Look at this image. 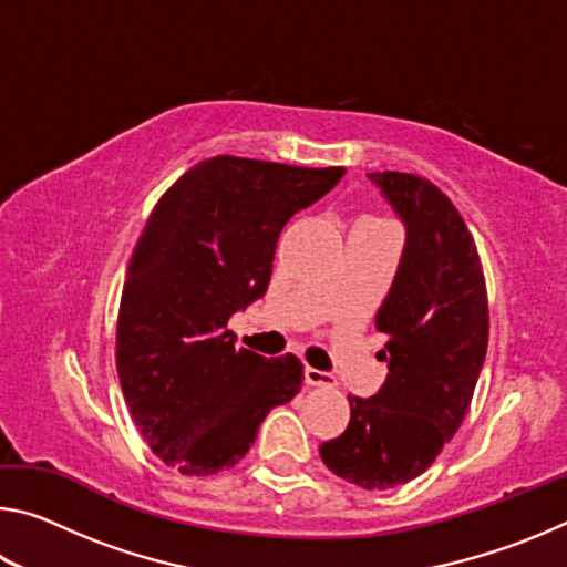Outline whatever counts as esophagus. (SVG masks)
<instances>
[{"mask_svg": "<svg viewBox=\"0 0 567 567\" xmlns=\"http://www.w3.org/2000/svg\"><path fill=\"white\" fill-rule=\"evenodd\" d=\"M305 382H307V385H334V378L330 375V372L318 370V368H310V364H307V368H305Z\"/></svg>", "mask_w": 567, "mask_h": 567, "instance_id": "obj_1", "label": "esophagus"}]
</instances>
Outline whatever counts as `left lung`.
<instances>
[{
	"label": "left lung",
	"instance_id": "8db88e82",
	"mask_svg": "<svg viewBox=\"0 0 567 567\" xmlns=\"http://www.w3.org/2000/svg\"><path fill=\"white\" fill-rule=\"evenodd\" d=\"M368 177L405 225L375 318L390 372L372 398H348V430L320 455L348 483L390 491L425 473L463 422L487 352V297L473 235L443 192L402 172Z\"/></svg>",
	"mask_w": 567,
	"mask_h": 567
}]
</instances>
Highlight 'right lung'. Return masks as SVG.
<instances>
[{"mask_svg": "<svg viewBox=\"0 0 567 567\" xmlns=\"http://www.w3.org/2000/svg\"><path fill=\"white\" fill-rule=\"evenodd\" d=\"M342 175L219 155L150 215L122 290L117 372L142 437L182 475L239 463L267 412L300 392L295 354L237 350L227 320L267 292L290 217Z\"/></svg>", "mask_w": 567, "mask_h": 567, "instance_id": "add662e5", "label": "right lung"}]
</instances>
